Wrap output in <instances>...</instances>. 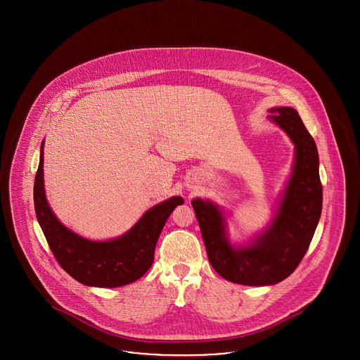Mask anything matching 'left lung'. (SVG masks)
<instances>
[{
    "instance_id": "1",
    "label": "left lung",
    "mask_w": 360,
    "mask_h": 360,
    "mask_svg": "<svg viewBox=\"0 0 360 360\" xmlns=\"http://www.w3.org/2000/svg\"><path fill=\"white\" fill-rule=\"evenodd\" d=\"M294 144V163L273 219L248 243L232 244L223 207L194 198V207L212 267L224 279L245 286L275 285L297 269L308 251L323 209L319 153L298 112L289 106L270 109Z\"/></svg>"
}]
</instances>
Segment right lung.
<instances>
[{
    "instance_id": "1",
    "label": "right lung",
    "mask_w": 360,
    "mask_h": 360,
    "mask_svg": "<svg viewBox=\"0 0 360 360\" xmlns=\"http://www.w3.org/2000/svg\"><path fill=\"white\" fill-rule=\"evenodd\" d=\"M44 140L34 176V212L41 231L60 267L75 281L93 288H120L148 271L155 245L172 210L184 204L179 195L150 207L136 224L116 239H85L58 220L44 190Z\"/></svg>"
}]
</instances>
